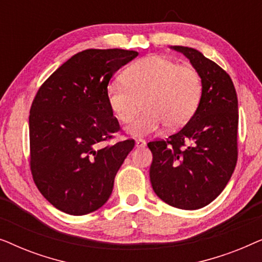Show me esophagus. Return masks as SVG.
Instances as JSON below:
<instances>
[{
	"mask_svg": "<svg viewBox=\"0 0 262 262\" xmlns=\"http://www.w3.org/2000/svg\"><path fill=\"white\" fill-rule=\"evenodd\" d=\"M145 141H143V139H136V146L137 148H144L145 146Z\"/></svg>",
	"mask_w": 262,
	"mask_h": 262,
	"instance_id": "esophagus-1",
	"label": "esophagus"
}]
</instances>
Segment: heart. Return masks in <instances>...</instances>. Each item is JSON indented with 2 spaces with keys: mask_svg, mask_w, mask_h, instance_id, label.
<instances>
[{
  "mask_svg": "<svg viewBox=\"0 0 262 262\" xmlns=\"http://www.w3.org/2000/svg\"><path fill=\"white\" fill-rule=\"evenodd\" d=\"M202 93V77L194 68L160 55L131 64L123 80L111 82L106 88L110 108L123 124L131 123L139 100L145 98V112L127 128L134 136L154 134L166 124L170 128L184 126L194 116Z\"/></svg>",
  "mask_w": 262,
  "mask_h": 262,
  "instance_id": "1",
  "label": "heart"
}]
</instances>
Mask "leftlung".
<instances>
[{
  "label": "left lung",
  "instance_id": "8db88e82",
  "mask_svg": "<svg viewBox=\"0 0 262 262\" xmlns=\"http://www.w3.org/2000/svg\"><path fill=\"white\" fill-rule=\"evenodd\" d=\"M187 57L202 77L203 93L194 116L167 139L148 143L152 152L150 181L168 205L196 210L213 202L237 162V95L227 71L202 52L171 46Z\"/></svg>",
  "mask_w": 262,
  "mask_h": 262
}]
</instances>
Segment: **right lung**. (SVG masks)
<instances>
[{
  "label": "right lung",
  "instance_id": "obj_1",
  "mask_svg": "<svg viewBox=\"0 0 262 262\" xmlns=\"http://www.w3.org/2000/svg\"><path fill=\"white\" fill-rule=\"evenodd\" d=\"M138 56L123 49H89L62 64L38 89L30 111V167L44 198L82 216L108 200L134 139L105 144L120 131L106 88Z\"/></svg>",
  "mask_w": 262,
  "mask_h": 262
}]
</instances>
